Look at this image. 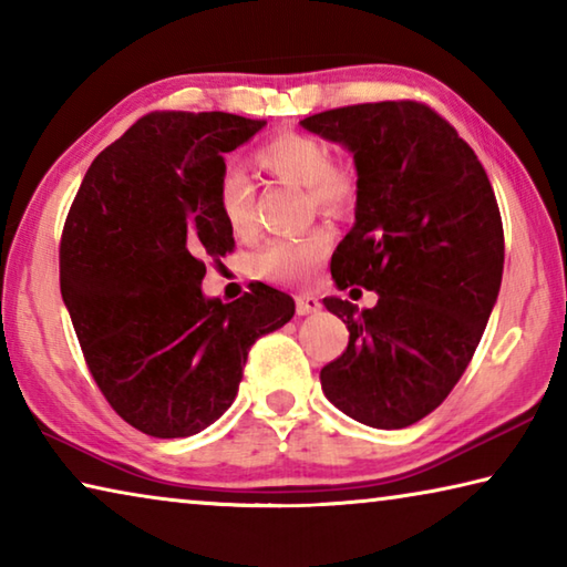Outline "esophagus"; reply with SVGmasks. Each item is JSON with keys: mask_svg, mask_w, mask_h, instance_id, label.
Listing matches in <instances>:
<instances>
[{"mask_svg": "<svg viewBox=\"0 0 567 567\" xmlns=\"http://www.w3.org/2000/svg\"><path fill=\"white\" fill-rule=\"evenodd\" d=\"M297 315H312L320 310V300L315 295H297Z\"/></svg>", "mask_w": 567, "mask_h": 567, "instance_id": "obj_1", "label": "esophagus"}]
</instances>
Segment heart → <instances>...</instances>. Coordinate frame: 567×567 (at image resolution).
I'll use <instances>...</instances> for the list:
<instances>
[{"label": "heart", "instance_id": "1", "mask_svg": "<svg viewBox=\"0 0 567 567\" xmlns=\"http://www.w3.org/2000/svg\"><path fill=\"white\" fill-rule=\"evenodd\" d=\"M257 167L277 182L305 187L307 207L324 217H344L358 199V172L352 165L330 159L320 137L305 132H280L257 147ZM217 215L227 233L249 239L257 233L252 185L237 169H225L215 192ZM332 235L315 227L300 237L267 243L252 257V272L265 282H305L330 252Z\"/></svg>", "mask_w": 567, "mask_h": 567}]
</instances>
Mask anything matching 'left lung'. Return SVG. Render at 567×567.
I'll return each mask as SVG.
<instances>
[{
	"instance_id": "1",
	"label": "left lung",
	"mask_w": 567,
	"mask_h": 567,
	"mask_svg": "<svg viewBox=\"0 0 567 567\" xmlns=\"http://www.w3.org/2000/svg\"><path fill=\"white\" fill-rule=\"evenodd\" d=\"M300 124L348 147L358 169L354 225L334 249L332 280L378 292L370 310L322 300L350 330L348 350L320 370L322 392L362 425L408 427L463 378L501 292L493 185L453 124L415 100L350 104Z\"/></svg>"
}]
</instances>
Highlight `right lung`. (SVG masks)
Returning <instances> with one entry per match:
<instances>
[{
  "mask_svg": "<svg viewBox=\"0 0 567 567\" xmlns=\"http://www.w3.org/2000/svg\"><path fill=\"white\" fill-rule=\"evenodd\" d=\"M265 120L152 112L102 150L60 243V290L94 382L152 437H189L233 405L257 338L292 320L295 300L257 285L235 302L199 290L207 260L233 252L217 215L225 152Z\"/></svg>",
  "mask_w": 567,
  "mask_h": 567,
  "instance_id": "1",
  "label": "right lung"
}]
</instances>
